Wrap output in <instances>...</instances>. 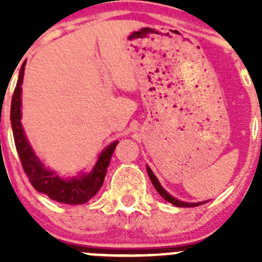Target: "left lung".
I'll return each instance as SVG.
<instances>
[{"mask_svg": "<svg viewBox=\"0 0 262 262\" xmlns=\"http://www.w3.org/2000/svg\"><path fill=\"white\" fill-rule=\"evenodd\" d=\"M147 172H148V176H149V178H151L152 184H154L155 189H156V190H157V193H159L160 195L163 196L164 200L168 201L169 203H172V205L177 206V207H194V206L202 205V203H187V202H181V201L176 200V198H173V196L170 195V194L166 193V191L164 190L163 187H161V185H160V182L157 181L156 176L154 174V172H152L151 168H149V166H147ZM203 203H206V202H203Z\"/></svg>", "mask_w": 262, "mask_h": 262, "instance_id": "1", "label": "left lung"}]
</instances>
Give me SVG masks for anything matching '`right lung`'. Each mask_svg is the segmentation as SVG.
<instances>
[{
  "instance_id": "obj_1",
  "label": "right lung",
  "mask_w": 262,
  "mask_h": 262,
  "mask_svg": "<svg viewBox=\"0 0 262 262\" xmlns=\"http://www.w3.org/2000/svg\"><path fill=\"white\" fill-rule=\"evenodd\" d=\"M23 73H25V64L20 68L17 86L14 89L13 98H11L10 108L14 142H15V148L19 155L23 170L29 177V181L31 182L32 186L35 187V190L47 194L51 200L60 203H68V205L86 203L102 187L111 156L114 154L118 142L111 143L101 154L93 170L89 174L82 176L80 178L62 180L57 174L46 169L27 142L23 133L22 123H20V93H22L20 85L23 81Z\"/></svg>"
}]
</instances>
